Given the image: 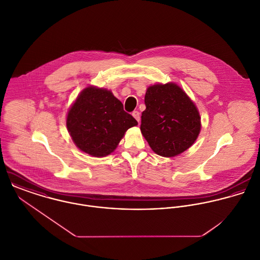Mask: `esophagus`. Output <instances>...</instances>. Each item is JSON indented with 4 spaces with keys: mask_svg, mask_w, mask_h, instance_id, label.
I'll list each match as a JSON object with an SVG mask.
<instances>
[{
    "mask_svg": "<svg viewBox=\"0 0 260 260\" xmlns=\"http://www.w3.org/2000/svg\"><path fill=\"white\" fill-rule=\"evenodd\" d=\"M132 115H133V117L139 122L140 121V113L138 111H133V113H132Z\"/></svg>",
    "mask_w": 260,
    "mask_h": 260,
    "instance_id": "esophagus-1",
    "label": "esophagus"
}]
</instances>
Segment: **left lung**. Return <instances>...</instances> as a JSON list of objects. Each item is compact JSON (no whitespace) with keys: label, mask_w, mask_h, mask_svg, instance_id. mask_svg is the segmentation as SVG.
I'll return each mask as SVG.
<instances>
[{"label":"left lung","mask_w":260,"mask_h":260,"mask_svg":"<svg viewBox=\"0 0 260 260\" xmlns=\"http://www.w3.org/2000/svg\"><path fill=\"white\" fill-rule=\"evenodd\" d=\"M146 109L141 132L151 149L163 157H174L189 148L200 132L196 106L176 84H156L145 94Z\"/></svg>","instance_id":"8db88e82"}]
</instances>
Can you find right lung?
I'll list each match as a JSON object with an SVG mask.
<instances>
[{"label":"right lung","instance_id":"1","mask_svg":"<svg viewBox=\"0 0 260 260\" xmlns=\"http://www.w3.org/2000/svg\"><path fill=\"white\" fill-rule=\"evenodd\" d=\"M137 124L111 91L95 87L81 92L67 116V128L76 146L95 157L109 155L125 132Z\"/></svg>","mask_w":260,"mask_h":260}]
</instances>
